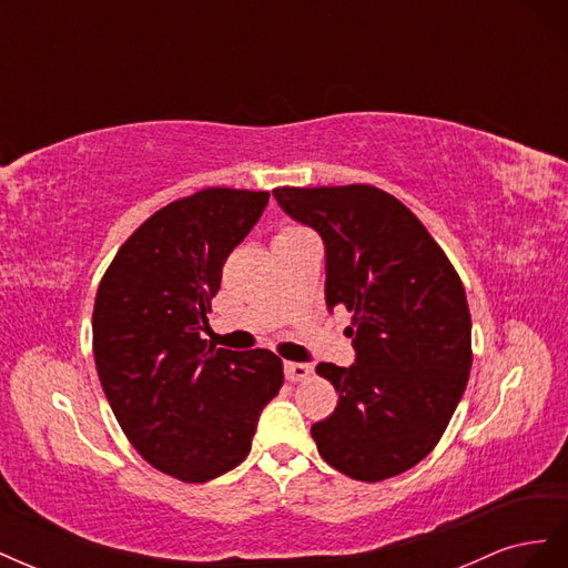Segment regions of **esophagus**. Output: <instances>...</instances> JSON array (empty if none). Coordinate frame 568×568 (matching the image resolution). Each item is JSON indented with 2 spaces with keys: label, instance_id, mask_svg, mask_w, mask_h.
I'll use <instances>...</instances> for the list:
<instances>
[{
  "label": "esophagus",
  "instance_id": "1",
  "mask_svg": "<svg viewBox=\"0 0 568 568\" xmlns=\"http://www.w3.org/2000/svg\"><path fill=\"white\" fill-rule=\"evenodd\" d=\"M284 374L288 382H303L313 374V367L305 363H284Z\"/></svg>",
  "mask_w": 568,
  "mask_h": 568
}]
</instances>
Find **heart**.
<instances>
[{
    "label": "heart",
    "instance_id": "1",
    "mask_svg": "<svg viewBox=\"0 0 568 568\" xmlns=\"http://www.w3.org/2000/svg\"><path fill=\"white\" fill-rule=\"evenodd\" d=\"M301 232H305V230H301V227H284L280 232V236H291V234H301Z\"/></svg>",
    "mask_w": 568,
    "mask_h": 568
}]
</instances>
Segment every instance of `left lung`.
<instances>
[{
  "label": "left lung",
  "instance_id": "8db88e82",
  "mask_svg": "<svg viewBox=\"0 0 568 568\" xmlns=\"http://www.w3.org/2000/svg\"><path fill=\"white\" fill-rule=\"evenodd\" d=\"M326 248V307L353 315L355 365L320 363L338 393L311 434L326 464L376 484L419 464L448 428L471 369L459 274L419 217L372 184L277 186Z\"/></svg>",
  "mask_w": 568,
  "mask_h": 568
}]
</instances>
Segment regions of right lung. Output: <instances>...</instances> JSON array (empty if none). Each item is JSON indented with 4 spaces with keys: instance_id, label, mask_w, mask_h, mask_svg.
<instances>
[{
    "instance_id": "right-lung-1",
    "label": "right lung",
    "mask_w": 568,
    "mask_h": 568,
    "mask_svg": "<svg viewBox=\"0 0 568 568\" xmlns=\"http://www.w3.org/2000/svg\"><path fill=\"white\" fill-rule=\"evenodd\" d=\"M267 199L209 186L168 203L118 248L97 288L101 388L134 450L184 484L242 464L257 417L284 384L274 353L215 348L201 336L222 265Z\"/></svg>"
}]
</instances>
